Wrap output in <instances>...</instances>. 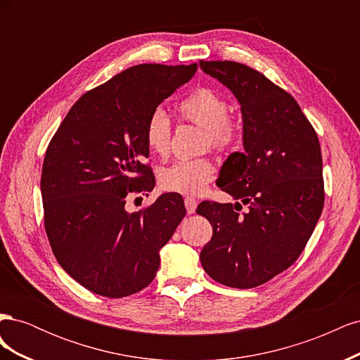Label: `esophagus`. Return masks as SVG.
I'll use <instances>...</instances> for the list:
<instances>
[{"label": "esophagus", "mask_w": 360, "mask_h": 360, "mask_svg": "<svg viewBox=\"0 0 360 360\" xmlns=\"http://www.w3.org/2000/svg\"><path fill=\"white\" fill-rule=\"evenodd\" d=\"M184 205H186V210L189 214H192L195 210H197V205H198V201L192 198V197H186L184 198Z\"/></svg>", "instance_id": "esophagus-1"}]
</instances>
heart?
Wrapping results in <instances>:
<instances>
[{
  "instance_id": "1",
  "label": "heart",
  "mask_w": 360,
  "mask_h": 360,
  "mask_svg": "<svg viewBox=\"0 0 360 360\" xmlns=\"http://www.w3.org/2000/svg\"><path fill=\"white\" fill-rule=\"evenodd\" d=\"M179 117L183 122L202 127L201 148L230 151L242 138V126L230 114L226 97L210 86H198L177 105ZM146 144L151 153L165 158L169 153L172 123L168 114L156 108L148 115L144 129ZM216 174V167L209 156L180 159L159 171V184L163 191L183 195L201 193Z\"/></svg>"
}]
</instances>
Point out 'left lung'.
<instances>
[{
    "mask_svg": "<svg viewBox=\"0 0 360 360\" xmlns=\"http://www.w3.org/2000/svg\"><path fill=\"white\" fill-rule=\"evenodd\" d=\"M242 105L245 153L224 163L217 186L248 205L202 201L213 226L201 250L207 275L233 288H254L299 258L324 205L319 136L294 97L237 61H200ZM241 208H243L241 207Z\"/></svg>",
    "mask_w": 360,
    "mask_h": 360,
    "instance_id": "8db88e82",
    "label": "left lung"
}]
</instances>
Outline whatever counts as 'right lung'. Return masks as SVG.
I'll return each mask as SVG.
<instances>
[{
	"instance_id": "1",
	"label": "right lung",
	"mask_w": 360,
	"mask_h": 360,
	"mask_svg": "<svg viewBox=\"0 0 360 360\" xmlns=\"http://www.w3.org/2000/svg\"><path fill=\"white\" fill-rule=\"evenodd\" d=\"M198 69L138 64L82 94L57 129L41 168L43 219L60 266L103 297L146 288L159 250L186 214L179 193L127 213L126 197L155 188L146 162L148 115Z\"/></svg>"
}]
</instances>
